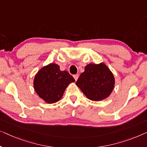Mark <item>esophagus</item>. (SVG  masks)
Listing matches in <instances>:
<instances>
[{
  "label": "esophagus",
  "instance_id": "esophagus-1",
  "mask_svg": "<svg viewBox=\"0 0 147 147\" xmlns=\"http://www.w3.org/2000/svg\"><path fill=\"white\" fill-rule=\"evenodd\" d=\"M78 76H79V75H78V74H74V75L73 76V77H74V80H77V79H78Z\"/></svg>",
  "mask_w": 147,
  "mask_h": 147
}]
</instances>
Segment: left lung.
<instances>
[{"mask_svg": "<svg viewBox=\"0 0 147 147\" xmlns=\"http://www.w3.org/2000/svg\"><path fill=\"white\" fill-rule=\"evenodd\" d=\"M88 99L99 101L107 98L115 86V78L104 63L88 64L76 82Z\"/></svg>", "mask_w": 147, "mask_h": 147, "instance_id": "left-lung-1", "label": "left lung"}]
</instances>
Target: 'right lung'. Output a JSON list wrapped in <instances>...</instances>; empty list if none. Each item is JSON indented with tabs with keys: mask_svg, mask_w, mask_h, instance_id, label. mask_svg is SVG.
Here are the masks:
<instances>
[{
	"mask_svg": "<svg viewBox=\"0 0 147 147\" xmlns=\"http://www.w3.org/2000/svg\"><path fill=\"white\" fill-rule=\"evenodd\" d=\"M74 81L75 80L67 71H61L59 65L51 63L36 74L34 88L41 98L52 104L62 98L67 86Z\"/></svg>",
	"mask_w": 147,
	"mask_h": 147,
	"instance_id": "1",
	"label": "right lung"
}]
</instances>
